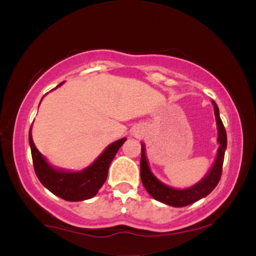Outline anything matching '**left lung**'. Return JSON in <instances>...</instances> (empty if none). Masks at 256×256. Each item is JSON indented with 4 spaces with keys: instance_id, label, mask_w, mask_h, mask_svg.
<instances>
[{
    "instance_id": "1",
    "label": "left lung",
    "mask_w": 256,
    "mask_h": 256,
    "mask_svg": "<svg viewBox=\"0 0 256 256\" xmlns=\"http://www.w3.org/2000/svg\"><path fill=\"white\" fill-rule=\"evenodd\" d=\"M214 114H216V125H218V143L219 149L216 158L214 161V165L208 174L198 182V184L188 188V189L178 190L174 188L167 186L161 183L158 179L152 174L150 168L148 166V161L146 158L144 144H142V155H140V179L144 185L146 190L149 195L156 201L162 202V204L172 206V207H184V206L192 204L194 202L198 201L202 198H206L208 194L213 192L214 188L216 186L222 177V162H224L225 149L228 144V138H226V131L222 124V119L219 116V108L216 102L213 101Z\"/></svg>"
}]
</instances>
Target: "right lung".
<instances>
[{"instance_id":"1","label":"right lung","mask_w":256,"mask_h":256,"mask_svg":"<svg viewBox=\"0 0 256 256\" xmlns=\"http://www.w3.org/2000/svg\"><path fill=\"white\" fill-rule=\"evenodd\" d=\"M62 84V83H61ZM60 84V85H61ZM58 85V86H60ZM126 138L116 140L106 148L95 162L83 171L66 172L52 167L36 148L32 140L31 128L28 132V143L31 146L32 161L36 176L49 192L66 201H83L94 198L107 179L108 168L119 148Z\"/></svg>"}]
</instances>
